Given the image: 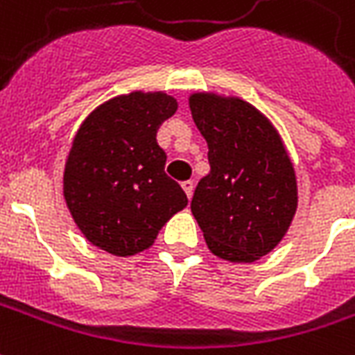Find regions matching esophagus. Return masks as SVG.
I'll list each match as a JSON object with an SVG mask.
<instances>
[{
    "mask_svg": "<svg viewBox=\"0 0 355 355\" xmlns=\"http://www.w3.org/2000/svg\"><path fill=\"white\" fill-rule=\"evenodd\" d=\"M182 188H184L186 196L191 198V193H193V182H191V180H184V182H182Z\"/></svg>",
    "mask_w": 355,
    "mask_h": 355,
    "instance_id": "obj_1",
    "label": "esophagus"
}]
</instances>
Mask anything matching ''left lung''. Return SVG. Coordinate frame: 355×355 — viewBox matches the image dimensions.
I'll return each mask as SVG.
<instances>
[{
  "mask_svg": "<svg viewBox=\"0 0 355 355\" xmlns=\"http://www.w3.org/2000/svg\"><path fill=\"white\" fill-rule=\"evenodd\" d=\"M190 109L211 164L191 212L212 254L250 263L282 241L297 209L290 156L271 122L243 99L193 94Z\"/></svg>",
  "mask_w": 355,
  "mask_h": 355,
  "instance_id": "obj_1",
  "label": "left lung"
}]
</instances>
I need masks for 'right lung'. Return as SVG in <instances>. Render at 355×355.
<instances>
[{"label": "right lung", "mask_w": 355, "mask_h": 355, "mask_svg": "<svg viewBox=\"0 0 355 355\" xmlns=\"http://www.w3.org/2000/svg\"><path fill=\"white\" fill-rule=\"evenodd\" d=\"M177 111L167 94L131 92L99 105L75 135L64 173V198L78 230L112 256L152 246L157 231L188 205L165 175L159 125Z\"/></svg>", "instance_id": "right-lung-1"}]
</instances>
